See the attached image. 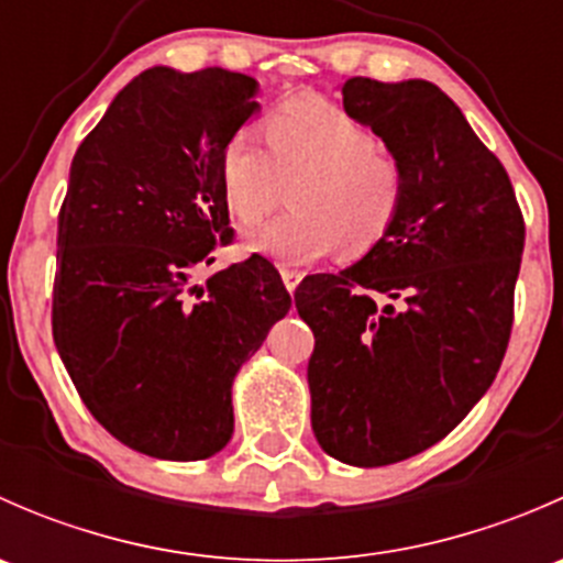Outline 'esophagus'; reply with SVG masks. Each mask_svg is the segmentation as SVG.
<instances>
[{
  "label": "esophagus",
  "instance_id": "34e87169",
  "mask_svg": "<svg viewBox=\"0 0 563 563\" xmlns=\"http://www.w3.org/2000/svg\"><path fill=\"white\" fill-rule=\"evenodd\" d=\"M283 275V283H286V288H288V294H294L299 288V283H302V272H297V269H283L280 272Z\"/></svg>",
  "mask_w": 563,
  "mask_h": 563
}]
</instances>
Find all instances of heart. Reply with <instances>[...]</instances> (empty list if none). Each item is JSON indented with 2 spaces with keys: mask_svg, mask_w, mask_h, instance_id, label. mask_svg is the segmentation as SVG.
Returning a JSON list of instances; mask_svg holds the SVG:
<instances>
[{
  "mask_svg": "<svg viewBox=\"0 0 563 563\" xmlns=\"http://www.w3.org/2000/svg\"><path fill=\"white\" fill-rule=\"evenodd\" d=\"M265 150L258 130L240 128L220 150V192L236 223L269 214L283 181L294 214L242 240L247 253L280 266H310L340 245L365 253L389 234L402 203V168L349 111L323 98H297L266 119Z\"/></svg>",
  "mask_w": 563,
  "mask_h": 563,
  "instance_id": "heart-1",
  "label": "heart"
}]
</instances>
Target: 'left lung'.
<instances>
[{
    "label": "left lung",
    "mask_w": 563,
    "mask_h": 563,
    "mask_svg": "<svg viewBox=\"0 0 563 563\" xmlns=\"http://www.w3.org/2000/svg\"><path fill=\"white\" fill-rule=\"evenodd\" d=\"M343 108L402 168L389 234L297 288L313 329L310 422L327 455L376 468L439 444L482 400L512 332L526 225L512 181L422 78H349Z\"/></svg>",
    "instance_id": "left-lung-1"
}]
</instances>
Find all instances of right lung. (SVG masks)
Segmentation results:
<instances>
[{
  "mask_svg": "<svg viewBox=\"0 0 563 563\" xmlns=\"http://www.w3.org/2000/svg\"><path fill=\"white\" fill-rule=\"evenodd\" d=\"M255 81L150 67L81 141L59 212L54 343L100 424L161 460L234 435L231 387L291 308L261 255L192 283L229 245L218 161L258 113Z\"/></svg>",
  "mask_w": 563,
  "mask_h": 563,
  "instance_id": "1",
  "label": "right lung"
}]
</instances>
